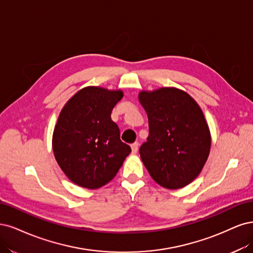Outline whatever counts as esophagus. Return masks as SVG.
Listing matches in <instances>:
<instances>
[{"instance_id": "esophagus-1", "label": "esophagus", "mask_w": 253, "mask_h": 253, "mask_svg": "<svg viewBox=\"0 0 253 253\" xmlns=\"http://www.w3.org/2000/svg\"><path fill=\"white\" fill-rule=\"evenodd\" d=\"M131 149H132L133 153H136V151L138 149V143L137 142H134L133 144H131Z\"/></svg>"}]
</instances>
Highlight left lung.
<instances>
[{"instance_id": "left-lung-1", "label": "left lung", "mask_w": 253, "mask_h": 253, "mask_svg": "<svg viewBox=\"0 0 253 253\" xmlns=\"http://www.w3.org/2000/svg\"><path fill=\"white\" fill-rule=\"evenodd\" d=\"M149 135L140 147L151 177L167 189L183 188L197 177L208 159L211 136L198 103L183 90L164 87L141 91Z\"/></svg>"}]
</instances>
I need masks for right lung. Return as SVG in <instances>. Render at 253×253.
<instances>
[{
	"instance_id": "1",
	"label": "right lung",
	"mask_w": 253,
	"mask_h": 253,
	"mask_svg": "<svg viewBox=\"0 0 253 253\" xmlns=\"http://www.w3.org/2000/svg\"><path fill=\"white\" fill-rule=\"evenodd\" d=\"M123 91L89 86L63 107L52 135L54 158L75 184L96 189L109 183L131 148L110 118Z\"/></svg>"
}]
</instances>
